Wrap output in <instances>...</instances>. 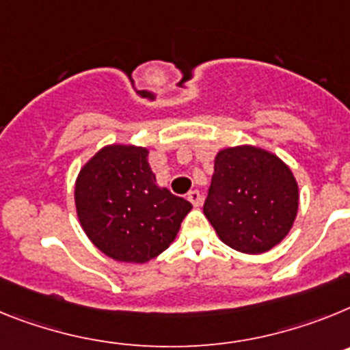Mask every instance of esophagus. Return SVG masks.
Listing matches in <instances>:
<instances>
[{
    "mask_svg": "<svg viewBox=\"0 0 350 350\" xmlns=\"http://www.w3.org/2000/svg\"><path fill=\"white\" fill-rule=\"evenodd\" d=\"M187 199L190 200V202H192V204L196 206V208H199V206L202 204V196H200L199 190H192V192H188Z\"/></svg>",
    "mask_w": 350,
    "mask_h": 350,
    "instance_id": "1",
    "label": "esophagus"
}]
</instances>
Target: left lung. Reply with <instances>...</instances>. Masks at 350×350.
Returning a JSON list of instances; mask_svg holds the SVG:
<instances>
[{"mask_svg":"<svg viewBox=\"0 0 350 350\" xmlns=\"http://www.w3.org/2000/svg\"><path fill=\"white\" fill-rule=\"evenodd\" d=\"M297 208V181L276 154L250 144L218 151L204 215L227 247L271 250L293 229Z\"/></svg>","mask_w":350,"mask_h":350,"instance_id":"obj_1","label":"left lung"}]
</instances>
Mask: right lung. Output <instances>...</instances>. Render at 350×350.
Returning <instances> with one entry per match:
<instances>
[{
	"label": "right lung",
	"mask_w": 350,
	"mask_h": 350,
	"mask_svg": "<svg viewBox=\"0 0 350 350\" xmlns=\"http://www.w3.org/2000/svg\"><path fill=\"white\" fill-rule=\"evenodd\" d=\"M148 148L109 144L83 165L75 209L91 243L118 262L142 264L174 241L192 209L183 197L158 187Z\"/></svg>",
	"instance_id": "obj_1"
}]
</instances>
